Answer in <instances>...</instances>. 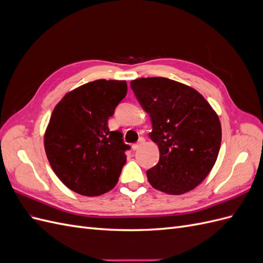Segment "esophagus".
Here are the masks:
<instances>
[{
	"instance_id": "34e87169",
	"label": "esophagus",
	"mask_w": 263,
	"mask_h": 263,
	"mask_svg": "<svg viewBox=\"0 0 263 263\" xmlns=\"http://www.w3.org/2000/svg\"><path fill=\"white\" fill-rule=\"evenodd\" d=\"M144 144H145V139H144V138H140V139H139V141L137 142V144H134L132 148H133V150H134V151H135V150H138V149H139L142 145H144Z\"/></svg>"
}]
</instances>
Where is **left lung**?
<instances>
[{
    "instance_id": "1",
    "label": "left lung",
    "mask_w": 263,
    "mask_h": 263,
    "mask_svg": "<svg viewBox=\"0 0 263 263\" xmlns=\"http://www.w3.org/2000/svg\"><path fill=\"white\" fill-rule=\"evenodd\" d=\"M130 86L151 118L149 136L160 154L159 162L147 171L151 186L171 195L195 189L218 157V115L193 87L170 79L140 78Z\"/></svg>"
}]
</instances>
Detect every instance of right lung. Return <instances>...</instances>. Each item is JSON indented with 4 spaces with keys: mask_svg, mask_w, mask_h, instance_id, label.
<instances>
[{
    "mask_svg": "<svg viewBox=\"0 0 263 263\" xmlns=\"http://www.w3.org/2000/svg\"><path fill=\"white\" fill-rule=\"evenodd\" d=\"M126 93V81L102 79L68 92L53 108L45 151L55 176L73 192L99 196L116 185L129 146L107 122Z\"/></svg>",
    "mask_w": 263,
    "mask_h": 263,
    "instance_id": "obj_1",
    "label": "right lung"
}]
</instances>
